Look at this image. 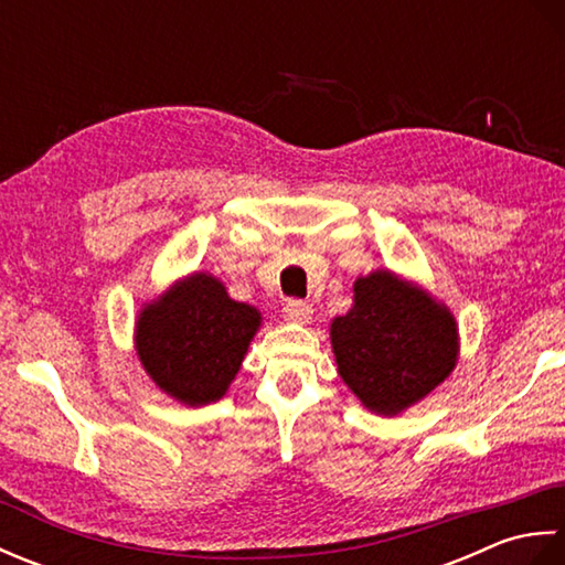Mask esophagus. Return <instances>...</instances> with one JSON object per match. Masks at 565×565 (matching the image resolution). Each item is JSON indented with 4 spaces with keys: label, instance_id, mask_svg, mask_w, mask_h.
<instances>
[{
    "label": "esophagus",
    "instance_id": "esophagus-1",
    "mask_svg": "<svg viewBox=\"0 0 565 565\" xmlns=\"http://www.w3.org/2000/svg\"><path fill=\"white\" fill-rule=\"evenodd\" d=\"M281 316L284 320L296 322V326H306V322H310V318H313V306L303 301H289L284 306Z\"/></svg>",
    "mask_w": 565,
    "mask_h": 565
}]
</instances>
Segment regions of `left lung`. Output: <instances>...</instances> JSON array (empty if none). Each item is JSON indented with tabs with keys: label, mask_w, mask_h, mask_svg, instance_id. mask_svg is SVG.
I'll list each match as a JSON object with an SVG mask.
<instances>
[{
	"label": "left lung",
	"mask_w": 565,
	"mask_h": 565,
	"mask_svg": "<svg viewBox=\"0 0 565 565\" xmlns=\"http://www.w3.org/2000/svg\"><path fill=\"white\" fill-rule=\"evenodd\" d=\"M330 342L347 388L383 417L425 401L459 362L451 310L391 269L359 276L352 308L330 322Z\"/></svg>",
	"instance_id": "8db88e82"
}]
</instances>
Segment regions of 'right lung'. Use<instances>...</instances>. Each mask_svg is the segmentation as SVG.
I'll return each mask as SVG.
<instances>
[{"label": "right lung", "instance_id": "add662e5", "mask_svg": "<svg viewBox=\"0 0 565 565\" xmlns=\"http://www.w3.org/2000/svg\"><path fill=\"white\" fill-rule=\"evenodd\" d=\"M259 328L255 306L233 301L218 276L194 271L140 306L134 342L154 386L201 407L231 388Z\"/></svg>", "mask_w": 565, "mask_h": 565}]
</instances>
